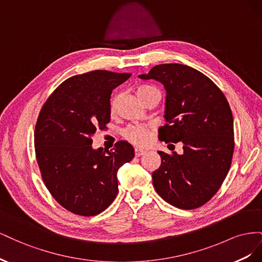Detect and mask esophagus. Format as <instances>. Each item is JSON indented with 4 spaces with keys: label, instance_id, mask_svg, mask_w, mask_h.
Here are the masks:
<instances>
[{
    "label": "esophagus",
    "instance_id": "esophagus-1",
    "mask_svg": "<svg viewBox=\"0 0 262 262\" xmlns=\"http://www.w3.org/2000/svg\"><path fill=\"white\" fill-rule=\"evenodd\" d=\"M144 154H145V150L144 149H141L139 147H137L136 149H134V155H136L137 157H140V156L144 155Z\"/></svg>",
    "mask_w": 262,
    "mask_h": 262
}]
</instances>
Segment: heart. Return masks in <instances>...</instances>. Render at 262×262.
Listing matches in <instances>:
<instances>
[{
	"mask_svg": "<svg viewBox=\"0 0 262 262\" xmlns=\"http://www.w3.org/2000/svg\"><path fill=\"white\" fill-rule=\"evenodd\" d=\"M154 91H157L156 87L148 84H141L137 87V94L142 101L144 100V98L148 94H150ZM117 105H118V98L114 97L112 101H110V114L112 115L116 114ZM152 133H153V128L150 125L136 124V125L129 126V128L124 131V138L136 145H146L150 141V138H152Z\"/></svg>",
	"mask_w": 262,
	"mask_h": 262,
	"instance_id": "b5f03b06",
	"label": "heart"
}]
</instances>
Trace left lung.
I'll return each mask as SVG.
<instances>
[{
    "label": "left lung",
    "instance_id": "left-lung-1",
    "mask_svg": "<svg viewBox=\"0 0 262 262\" xmlns=\"http://www.w3.org/2000/svg\"><path fill=\"white\" fill-rule=\"evenodd\" d=\"M140 77L164 84L166 124L158 139L181 142L184 149L181 155L158 152L156 192L176 208H200L217 192L232 164L234 122L225 95L207 75L178 63L158 64Z\"/></svg>",
    "mask_w": 262,
    "mask_h": 262
}]
</instances>
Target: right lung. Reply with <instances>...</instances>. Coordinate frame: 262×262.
Returning <instances> with one entry per match:
<instances>
[{"instance_id": "1", "label": "right lung", "mask_w": 262, "mask_h": 262, "mask_svg": "<svg viewBox=\"0 0 262 262\" xmlns=\"http://www.w3.org/2000/svg\"><path fill=\"white\" fill-rule=\"evenodd\" d=\"M131 73L96 70L61 83L43 104L35 128V152L47 189L63 208L81 216L105 211L118 193L117 171L134 157L128 142L110 150L92 147L107 129L110 95Z\"/></svg>"}]
</instances>
